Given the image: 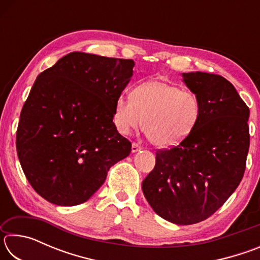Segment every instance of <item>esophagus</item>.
<instances>
[{
  "label": "esophagus",
  "mask_w": 260,
  "mask_h": 260,
  "mask_svg": "<svg viewBox=\"0 0 260 260\" xmlns=\"http://www.w3.org/2000/svg\"><path fill=\"white\" fill-rule=\"evenodd\" d=\"M141 149H142V147L139 146L138 143H133V144H132V152H133V153L140 151Z\"/></svg>",
  "instance_id": "1"
}]
</instances>
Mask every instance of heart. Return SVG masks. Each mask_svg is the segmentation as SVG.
<instances>
[{
  "mask_svg": "<svg viewBox=\"0 0 260 260\" xmlns=\"http://www.w3.org/2000/svg\"><path fill=\"white\" fill-rule=\"evenodd\" d=\"M131 98L121 95L114 104L113 122L122 135L143 124L153 146L172 148L183 142L199 124L202 107L192 91L150 80L136 86Z\"/></svg>",
  "mask_w": 260,
  "mask_h": 260,
  "instance_id": "obj_1",
  "label": "heart"
}]
</instances>
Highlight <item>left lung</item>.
<instances>
[{
	"label": "left lung",
	"mask_w": 260,
	"mask_h": 260,
	"mask_svg": "<svg viewBox=\"0 0 260 260\" xmlns=\"http://www.w3.org/2000/svg\"><path fill=\"white\" fill-rule=\"evenodd\" d=\"M202 111L191 134L156 152V165L142 182L144 197L167 221L191 225L212 215L235 191L250 146V110L221 76L182 73Z\"/></svg>",
	"instance_id": "left-lung-1"
}]
</instances>
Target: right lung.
Segmentation results:
<instances>
[{"label": "right lung", "instance_id": "1", "mask_svg": "<svg viewBox=\"0 0 260 260\" xmlns=\"http://www.w3.org/2000/svg\"><path fill=\"white\" fill-rule=\"evenodd\" d=\"M132 59L70 52L40 73L20 113L17 153L30 186L59 206L90 199L132 144L114 126Z\"/></svg>", "mask_w": 260, "mask_h": 260}]
</instances>
